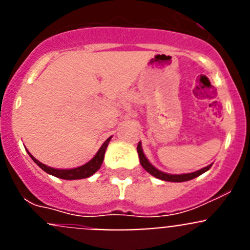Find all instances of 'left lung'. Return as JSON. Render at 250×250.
<instances>
[{
  "instance_id": "left-lung-1",
  "label": "left lung",
  "mask_w": 250,
  "mask_h": 250,
  "mask_svg": "<svg viewBox=\"0 0 250 250\" xmlns=\"http://www.w3.org/2000/svg\"><path fill=\"white\" fill-rule=\"evenodd\" d=\"M138 155H139L140 158V165L143 166V168L145 170H147L151 175L156 176L157 179H161V180H165V181H173V183H181V181H188L191 180V179H195L197 176H200L201 174H203L207 170L210 169L211 165L207 166V167L202 168V169L197 170V172H193V173H188V174H167V173H163L161 170L156 169L152 165L147 161V158L145 157L143 152V148H141V144H138Z\"/></svg>"
}]
</instances>
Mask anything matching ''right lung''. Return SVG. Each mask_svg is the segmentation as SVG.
Wrapping results in <instances>:
<instances>
[{
  "mask_svg": "<svg viewBox=\"0 0 250 250\" xmlns=\"http://www.w3.org/2000/svg\"><path fill=\"white\" fill-rule=\"evenodd\" d=\"M110 139H111V137L107 138L106 141L103 144L102 147L99 148V151L97 152V155H95L94 157L89 161V162L85 163V165H83V166H81V167H78V168H74V169H55V168L47 167V166H44L43 163H41L40 161H37L36 158H35L30 152H29V155H30V157L34 160V162L36 163V165L39 166L41 169H43L44 172L50 174V175H54V176H57V178H60V179H65V180L84 179V178H88V176L93 175V174H94L100 168L103 161H104L105 151H106V147H107V145H109Z\"/></svg>",
  "mask_w": 250,
  "mask_h": 250,
  "instance_id": "right-lung-1",
  "label": "right lung"
}]
</instances>
